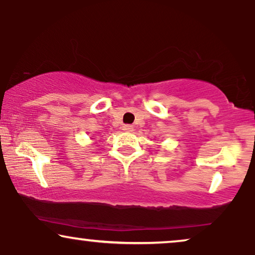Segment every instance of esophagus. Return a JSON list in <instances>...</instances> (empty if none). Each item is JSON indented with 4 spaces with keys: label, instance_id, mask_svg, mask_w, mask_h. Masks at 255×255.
<instances>
[{
    "label": "esophagus",
    "instance_id": "1",
    "mask_svg": "<svg viewBox=\"0 0 255 255\" xmlns=\"http://www.w3.org/2000/svg\"><path fill=\"white\" fill-rule=\"evenodd\" d=\"M123 130L125 132H132V131H133V127H132V125H124Z\"/></svg>",
    "mask_w": 255,
    "mask_h": 255
}]
</instances>
